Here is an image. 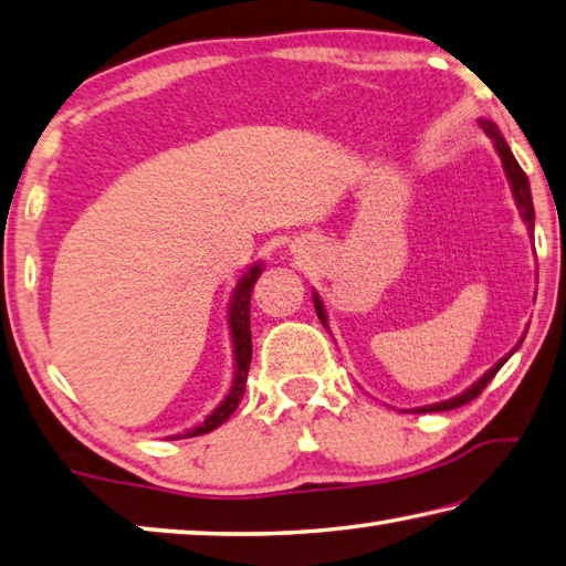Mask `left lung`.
Returning <instances> with one entry per match:
<instances>
[{
    "label": "left lung",
    "mask_w": 566,
    "mask_h": 566,
    "mask_svg": "<svg viewBox=\"0 0 566 566\" xmlns=\"http://www.w3.org/2000/svg\"><path fill=\"white\" fill-rule=\"evenodd\" d=\"M482 126H484V132H488V134L492 136L494 146H497V151H500V156H502V164H504V171H507V178H510V184H512L514 201H517V206H520V213H522V218H524V223L530 226V233H532V231H534V206H532V193H530V181H527V176H524V171L520 168L517 158L512 156L507 142H504V138L500 136L497 126H494L492 122H482ZM313 305H315V313H318L321 323H323V325H328V315H325V311H323V303H321L318 295H313ZM504 363H507V358L500 360L497 365H494L492 370L484 373L482 378H480L478 382H474L470 390H464L462 395H458V398L444 400V402H438V405H424V408H418V410H412V412H444V410H454V408H460V405H468L470 400L478 398V395H480L484 388H488V382L494 378V375H497V370L502 368Z\"/></svg>",
    "instance_id": "left-lung-1"
}]
</instances>
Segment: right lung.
Segmentation results:
<instances>
[{"mask_svg": "<svg viewBox=\"0 0 566 566\" xmlns=\"http://www.w3.org/2000/svg\"><path fill=\"white\" fill-rule=\"evenodd\" d=\"M261 265H253L241 281H238L235 291H233V301H231V335H233V353H235V380L233 388L228 392V398L218 405V408L208 415V418L196 424L193 430H188L184 438H196V434H206L216 430L218 424H223L228 418H231L233 410L238 408V402L243 400L245 392V378H248V368H251V291L261 275Z\"/></svg>", "mask_w": 566, "mask_h": 566, "instance_id": "add662e5", "label": "right lung"}]
</instances>
